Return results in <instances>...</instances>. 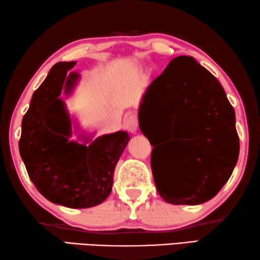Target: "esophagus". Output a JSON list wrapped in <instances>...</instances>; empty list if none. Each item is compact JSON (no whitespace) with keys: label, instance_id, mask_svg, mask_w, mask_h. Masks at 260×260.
Instances as JSON below:
<instances>
[{"label":"esophagus","instance_id":"1","mask_svg":"<svg viewBox=\"0 0 260 260\" xmlns=\"http://www.w3.org/2000/svg\"><path fill=\"white\" fill-rule=\"evenodd\" d=\"M124 126L126 127L130 133H136L138 129V118L135 114L127 115L124 120Z\"/></svg>","mask_w":260,"mask_h":260}]
</instances>
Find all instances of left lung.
Returning a JSON list of instances; mask_svg holds the SVG:
<instances>
[{"label":"left lung","instance_id":"obj_1","mask_svg":"<svg viewBox=\"0 0 260 260\" xmlns=\"http://www.w3.org/2000/svg\"><path fill=\"white\" fill-rule=\"evenodd\" d=\"M150 110L160 115L162 144L151 154L159 194L174 205L210 201L229 180L240 153L235 112L219 80L193 57L173 58L143 98L139 126L147 138Z\"/></svg>","mask_w":260,"mask_h":260}]
</instances>
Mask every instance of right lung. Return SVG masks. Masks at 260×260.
<instances>
[{
    "mask_svg": "<svg viewBox=\"0 0 260 260\" xmlns=\"http://www.w3.org/2000/svg\"><path fill=\"white\" fill-rule=\"evenodd\" d=\"M77 62H58L33 93L22 121L20 156L38 191L49 202L70 208L99 205L112 192L114 170L130 137L124 131L98 137L90 145L69 142L71 122L59 99L78 76Z\"/></svg>",
    "mask_w": 260,
    "mask_h": 260,
    "instance_id": "1",
    "label": "right lung"
}]
</instances>
